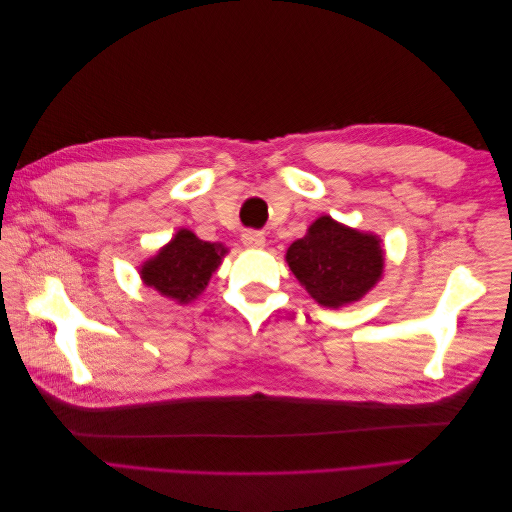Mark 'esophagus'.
<instances>
[{"label":"esophagus","instance_id":"esophagus-1","mask_svg":"<svg viewBox=\"0 0 512 512\" xmlns=\"http://www.w3.org/2000/svg\"><path fill=\"white\" fill-rule=\"evenodd\" d=\"M241 243L245 247H252V250H260V247H265V235L256 230H245L241 235Z\"/></svg>","mask_w":512,"mask_h":512}]
</instances>
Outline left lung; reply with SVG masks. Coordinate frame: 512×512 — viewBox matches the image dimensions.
<instances>
[{"mask_svg": "<svg viewBox=\"0 0 512 512\" xmlns=\"http://www.w3.org/2000/svg\"><path fill=\"white\" fill-rule=\"evenodd\" d=\"M286 262L318 305L339 309L361 301L384 273V245L374 232L320 215L294 241Z\"/></svg>", "mask_w": 512, "mask_h": 512, "instance_id": "obj_1", "label": "left lung"}]
</instances>
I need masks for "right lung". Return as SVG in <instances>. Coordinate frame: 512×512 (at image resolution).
Here are the masks:
<instances>
[{"mask_svg":"<svg viewBox=\"0 0 512 512\" xmlns=\"http://www.w3.org/2000/svg\"><path fill=\"white\" fill-rule=\"evenodd\" d=\"M226 254L224 243L203 241L192 230L179 228L173 239L138 267V273L143 284L162 297L188 305L205 292Z\"/></svg>","mask_w":512,"mask_h":512,"instance_id":"1","label":"right lung"}]
</instances>
